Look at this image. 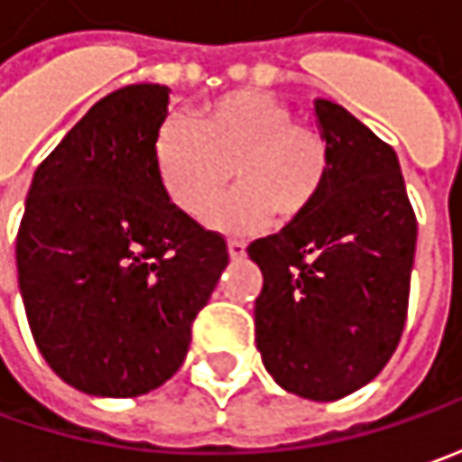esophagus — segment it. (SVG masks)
Segmentation results:
<instances>
[{"label":"esophagus","instance_id":"esophagus-1","mask_svg":"<svg viewBox=\"0 0 462 462\" xmlns=\"http://www.w3.org/2000/svg\"><path fill=\"white\" fill-rule=\"evenodd\" d=\"M227 250H230L232 261H243L247 253V245L243 240H230V243H227Z\"/></svg>","mask_w":462,"mask_h":462}]
</instances>
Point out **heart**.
I'll return each instance as SVG.
<instances>
[{
	"instance_id": "1",
	"label": "heart",
	"mask_w": 462,
	"mask_h": 462,
	"mask_svg": "<svg viewBox=\"0 0 462 462\" xmlns=\"http://www.w3.org/2000/svg\"><path fill=\"white\" fill-rule=\"evenodd\" d=\"M194 133L166 125L155 143L158 173L171 201L207 219L232 179L240 183L212 215L225 232H253L271 215L301 217L325 181L322 137L273 94L237 88L199 106Z\"/></svg>"
}]
</instances>
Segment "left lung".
<instances>
[{
  "mask_svg": "<svg viewBox=\"0 0 462 462\" xmlns=\"http://www.w3.org/2000/svg\"><path fill=\"white\" fill-rule=\"evenodd\" d=\"M327 168L317 199L250 243L261 265L255 342L273 381L311 402L371 383L402 340L417 217L399 158L340 104L317 99Z\"/></svg>",
  "mask_w": 462,
  "mask_h": 462,
  "instance_id": "1",
  "label": "left lung"
}]
</instances>
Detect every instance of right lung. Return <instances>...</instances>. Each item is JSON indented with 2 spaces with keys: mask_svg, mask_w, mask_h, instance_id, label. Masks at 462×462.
I'll use <instances>...</instances> for the list:
<instances>
[{
  "mask_svg": "<svg viewBox=\"0 0 462 462\" xmlns=\"http://www.w3.org/2000/svg\"><path fill=\"white\" fill-rule=\"evenodd\" d=\"M171 88L94 104L42 161L17 232V273L42 358L73 389L130 399L181 368L230 261L219 232L163 189L155 143Z\"/></svg>",
  "mask_w": 462,
  "mask_h": 462,
  "instance_id": "obj_1",
  "label": "right lung"
}]
</instances>
